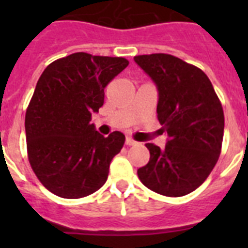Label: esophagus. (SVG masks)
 Here are the masks:
<instances>
[{
  "instance_id": "obj_1",
  "label": "esophagus",
  "mask_w": 248,
  "mask_h": 248,
  "mask_svg": "<svg viewBox=\"0 0 248 248\" xmlns=\"http://www.w3.org/2000/svg\"><path fill=\"white\" fill-rule=\"evenodd\" d=\"M125 144L126 145H135V144H137V141H135L134 139H131V138H126V140H125Z\"/></svg>"
}]
</instances>
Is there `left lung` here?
Returning a JSON list of instances; mask_svg holds the SVG:
<instances>
[{
  "instance_id": "1",
  "label": "left lung",
  "mask_w": 248,
  "mask_h": 248,
  "mask_svg": "<svg viewBox=\"0 0 248 248\" xmlns=\"http://www.w3.org/2000/svg\"><path fill=\"white\" fill-rule=\"evenodd\" d=\"M159 92L157 119L168 133L165 149L145 144L149 163L138 176L151 191L184 196L207 179L221 153L225 117L217 94L200 68L171 54L135 56Z\"/></svg>"
}]
</instances>
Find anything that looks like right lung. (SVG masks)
I'll list each match as a JSON object with an SVG mask.
<instances>
[{
  "label": "right lung",
  "instance_id": "1",
  "mask_svg": "<svg viewBox=\"0 0 248 248\" xmlns=\"http://www.w3.org/2000/svg\"><path fill=\"white\" fill-rule=\"evenodd\" d=\"M123 57L78 52L50 63L39 77L26 110L31 168L46 189L59 198L80 199L99 190L125 137L104 138L92 114L104 103V88L128 67Z\"/></svg>",
  "mask_w": 248,
  "mask_h": 248
}]
</instances>
